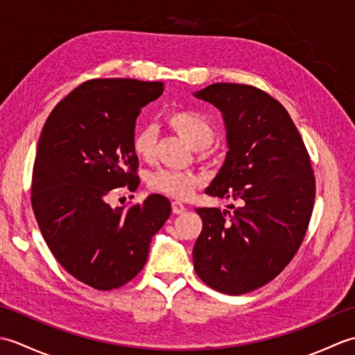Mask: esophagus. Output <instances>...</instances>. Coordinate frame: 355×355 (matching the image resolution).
<instances>
[{"instance_id":"obj_1","label":"esophagus","mask_w":355,"mask_h":355,"mask_svg":"<svg viewBox=\"0 0 355 355\" xmlns=\"http://www.w3.org/2000/svg\"><path fill=\"white\" fill-rule=\"evenodd\" d=\"M186 210V206L183 205V202H180V201H172V212L173 214H183Z\"/></svg>"}]
</instances>
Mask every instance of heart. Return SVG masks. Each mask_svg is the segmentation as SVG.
Returning a JSON list of instances; mask_svg holds the SVG:
<instances>
[{
  "label": "heart",
  "mask_w": 355,
  "mask_h": 355,
  "mask_svg": "<svg viewBox=\"0 0 355 355\" xmlns=\"http://www.w3.org/2000/svg\"><path fill=\"white\" fill-rule=\"evenodd\" d=\"M166 123L180 137H183L200 154L206 155L212 145L216 132L212 122L200 111L180 108L166 116ZM157 131L153 126H140L132 135V150L143 162H150L155 157ZM201 184V178L192 172L175 169H158L148 178V187L153 192L163 193L175 200L189 198L192 192Z\"/></svg>",
  "instance_id": "obj_1"
}]
</instances>
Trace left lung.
Masks as SVG:
<instances>
[{"instance_id":"1","label":"left lung","mask_w":355,"mask_h":355,"mask_svg":"<svg viewBox=\"0 0 355 355\" xmlns=\"http://www.w3.org/2000/svg\"><path fill=\"white\" fill-rule=\"evenodd\" d=\"M195 96L223 111L227 130V157L206 193L238 207L195 209L202 230L193 268L210 288L238 296L273 281L297 253L315 177L296 125L275 97L244 84H212Z\"/></svg>"}]
</instances>
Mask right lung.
<instances>
[{"instance_id": "1", "label": "right lung", "mask_w": 355, "mask_h": 355, "mask_svg": "<svg viewBox=\"0 0 355 355\" xmlns=\"http://www.w3.org/2000/svg\"><path fill=\"white\" fill-rule=\"evenodd\" d=\"M163 89V82L87 80L50 112L37 141L30 195L37 225L56 261L94 290H116L137 276L171 215L158 193L132 206L108 205L119 187H139L135 119Z\"/></svg>"}]
</instances>
